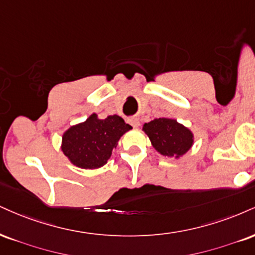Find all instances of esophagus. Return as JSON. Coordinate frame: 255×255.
Wrapping results in <instances>:
<instances>
[{
	"instance_id": "1",
	"label": "esophagus",
	"mask_w": 255,
	"mask_h": 255,
	"mask_svg": "<svg viewBox=\"0 0 255 255\" xmlns=\"http://www.w3.org/2000/svg\"><path fill=\"white\" fill-rule=\"evenodd\" d=\"M130 125L133 126V127L136 128V127H139V126H140V121L136 118H133V119H130Z\"/></svg>"
}]
</instances>
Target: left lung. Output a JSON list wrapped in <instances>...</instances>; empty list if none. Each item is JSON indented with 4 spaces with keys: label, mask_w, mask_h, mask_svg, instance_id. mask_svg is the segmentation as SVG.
<instances>
[{
    "label": "left lung",
    "mask_w": 255,
    "mask_h": 255,
    "mask_svg": "<svg viewBox=\"0 0 255 255\" xmlns=\"http://www.w3.org/2000/svg\"><path fill=\"white\" fill-rule=\"evenodd\" d=\"M143 130L153 147L165 157L179 158L194 143L191 131L173 119H155L143 125Z\"/></svg>",
    "instance_id": "8db88e82"
}]
</instances>
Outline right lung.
<instances>
[{"mask_svg": "<svg viewBox=\"0 0 255 255\" xmlns=\"http://www.w3.org/2000/svg\"><path fill=\"white\" fill-rule=\"evenodd\" d=\"M129 129L131 126L119 115L101 120L93 114L85 122L64 133L61 149L76 166L98 168L106 164L120 137Z\"/></svg>", "mask_w": 255, "mask_h": 255, "instance_id": "add662e5", "label": "right lung"}]
</instances>
